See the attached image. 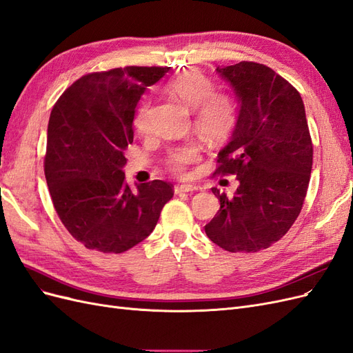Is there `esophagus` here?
<instances>
[{
    "instance_id": "1",
    "label": "esophagus",
    "mask_w": 353,
    "mask_h": 353,
    "mask_svg": "<svg viewBox=\"0 0 353 353\" xmlns=\"http://www.w3.org/2000/svg\"><path fill=\"white\" fill-rule=\"evenodd\" d=\"M196 190H199V188L193 184H183V185H178L175 188L176 193H193V191H196Z\"/></svg>"
}]
</instances>
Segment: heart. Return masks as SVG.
Returning a JSON list of instances; mask_svg holds the SVG:
<instances>
[{
  "label": "heart",
  "instance_id": "heart-1",
  "mask_svg": "<svg viewBox=\"0 0 353 353\" xmlns=\"http://www.w3.org/2000/svg\"><path fill=\"white\" fill-rule=\"evenodd\" d=\"M169 92L194 110V126L197 132L209 141H221L232 132L237 123V105L228 94L213 92V82L197 70H188L178 74L168 83ZM150 101L144 100L134 117V128L138 134H147L150 130ZM200 157L196 144H185L170 153L169 166L175 174L183 175L188 165Z\"/></svg>",
  "mask_w": 353,
  "mask_h": 353
}]
</instances>
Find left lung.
<instances>
[{"instance_id": "obj_1", "label": "left lung", "mask_w": 353, "mask_h": 353, "mask_svg": "<svg viewBox=\"0 0 353 353\" xmlns=\"http://www.w3.org/2000/svg\"><path fill=\"white\" fill-rule=\"evenodd\" d=\"M239 103L237 123L218 153L216 174L237 175L227 197L213 187L221 209L206 236L227 252L268 249L302 210L312 169V141L301 94L265 65L240 61L216 68Z\"/></svg>"}]
</instances>
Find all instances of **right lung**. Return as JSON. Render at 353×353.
<instances>
[{
	"label": "right lung",
	"instance_id": "obj_1",
	"mask_svg": "<svg viewBox=\"0 0 353 353\" xmlns=\"http://www.w3.org/2000/svg\"><path fill=\"white\" fill-rule=\"evenodd\" d=\"M169 68L85 74L61 94L47 131L46 179L63 225L85 248L122 253L150 236L172 184L125 183V150L134 141L135 108Z\"/></svg>",
	"mask_w": 353,
	"mask_h": 353
}]
</instances>
